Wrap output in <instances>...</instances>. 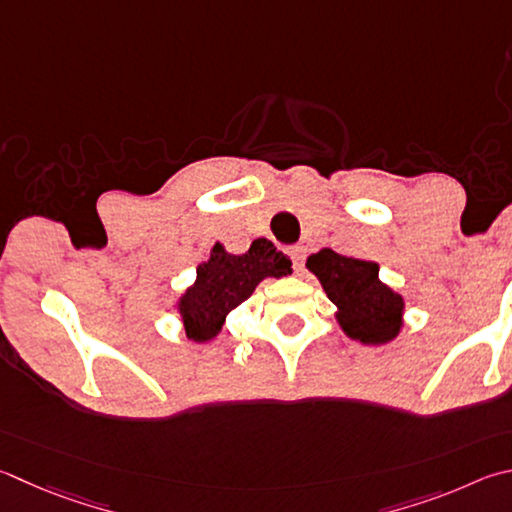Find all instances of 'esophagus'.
Instances as JSON below:
<instances>
[{"mask_svg": "<svg viewBox=\"0 0 512 512\" xmlns=\"http://www.w3.org/2000/svg\"><path fill=\"white\" fill-rule=\"evenodd\" d=\"M288 255H291V262H293L295 271H302L304 259H306V250L302 246H293L291 250H288Z\"/></svg>", "mask_w": 512, "mask_h": 512, "instance_id": "obj_1", "label": "esophagus"}]
</instances>
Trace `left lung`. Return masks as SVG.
I'll return each mask as SVG.
<instances>
[{
  "mask_svg": "<svg viewBox=\"0 0 512 512\" xmlns=\"http://www.w3.org/2000/svg\"><path fill=\"white\" fill-rule=\"evenodd\" d=\"M324 293L338 306L336 320L351 340L362 345H387L403 327V295L380 282L378 264L345 257L322 248L306 259Z\"/></svg>",
  "mask_w": 512,
  "mask_h": 512,
  "instance_id": "obj_1",
  "label": "left lung"
}]
</instances>
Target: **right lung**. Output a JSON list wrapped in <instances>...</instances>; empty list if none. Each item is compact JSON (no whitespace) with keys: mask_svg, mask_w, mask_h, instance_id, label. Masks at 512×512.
<instances>
[{"mask_svg":"<svg viewBox=\"0 0 512 512\" xmlns=\"http://www.w3.org/2000/svg\"><path fill=\"white\" fill-rule=\"evenodd\" d=\"M284 275H291V259L273 241L255 239L244 255H230L215 244L208 262L199 264L197 280L176 304L185 336L194 342L212 340L224 327L226 315L248 300L259 282Z\"/></svg>","mask_w":512,"mask_h":512,"instance_id":"right-lung-1","label":"right lung"}]
</instances>
